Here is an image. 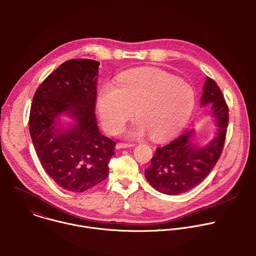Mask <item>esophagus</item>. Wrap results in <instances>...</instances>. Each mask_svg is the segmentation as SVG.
Listing matches in <instances>:
<instances>
[{
	"label": "esophagus",
	"mask_w": 256,
	"mask_h": 256,
	"mask_svg": "<svg viewBox=\"0 0 256 256\" xmlns=\"http://www.w3.org/2000/svg\"><path fill=\"white\" fill-rule=\"evenodd\" d=\"M134 144H128V142H118L116 144V149H126L134 147Z\"/></svg>",
	"instance_id": "1"
}]
</instances>
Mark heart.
<instances>
[{"mask_svg":"<svg viewBox=\"0 0 256 256\" xmlns=\"http://www.w3.org/2000/svg\"><path fill=\"white\" fill-rule=\"evenodd\" d=\"M196 104L192 86L169 72L153 68L122 72L116 87L103 85L96 97V112L102 128L118 132L134 116L138 118L126 132L130 136L149 132L157 142L170 138L184 128Z\"/></svg>","mask_w":256,"mask_h":256,"instance_id":"b5f03b06","label":"heart"}]
</instances>
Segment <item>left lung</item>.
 I'll list each match as a JSON object with an SVG mask.
<instances>
[{
	"instance_id": "obj_1",
	"label": "left lung",
	"mask_w": 256,
	"mask_h": 256,
	"mask_svg": "<svg viewBox=\"0 0 256 256\" xmlns=\"http://www.w3.org/2000/svg\"><path fill=\"white\" fill-rule=\"evenodd\" d=\"M200 102L202 105H210L216 124V134L202 147L192 142L194 130H188L157 148L151 165L144 170V176L162 194L176 196L194 188L210 174L222 154L229 108L220 87L210 77H206Z\"/></svg>"
}]
</instances>
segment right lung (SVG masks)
<instances>
[{"mask_svg": "<svg viewBox=\"0 0 256 256\" xmlns=\"http://www.w3.org/2000/svg\"><path fill=\"white\" fill-rule=\"evenodd\" d=\"M100 62L75 58L62 62L33 96L29 132L42 166L56 184L83 192L103 181L116 142L103 136L95 116Z\"/></svg>", "mask_w": 256, "mask_h": 256, "instance_id": "1", "label": "right lung"}]
</instances>
